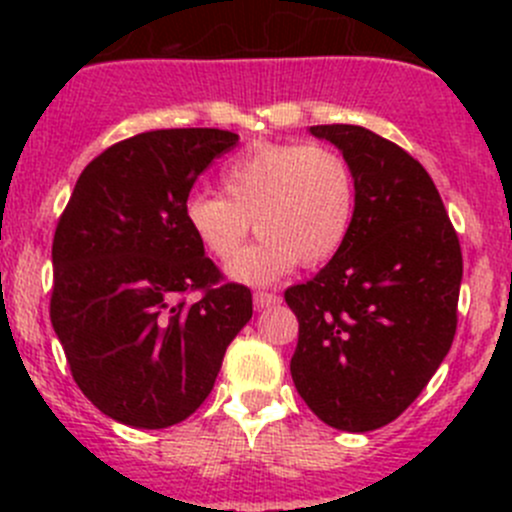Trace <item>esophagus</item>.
<instances>
[{"label": "esophagus", "instance_id": "34e87169", "mask_svg": "<svg viewBox=\"0 0 512 512\" xmlns=\"http://www.w3.org/2000/svg\"><path fill=\"white\" fill-rule=\"evenodd\" d=\"M255 307L257 309H265V307H272V304H280V294L275 292H255Z\"/></svg>", "mask_w": 512, "mask_h": 512}]
</instances>
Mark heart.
Instances as JSON below:
<instances>
[{"mask_svg":"<svg viewBox=\"0 0 512 512\" xmlns=\"http://www.w3.org/2000/svg\"><path fill=\"white\" fill-rule=\"evenodd\" d=\"M223 195L185 198L190 235L213 260L240 252L252 223L262 240L230 265L232 277L265 285L297 262L322 265L342 250L356 210V180L342 153L317 143L260 141L220 173Z\"/></svg>","mask_w":512,"mask_h":512,"instance_id":"1","label":"heart"}]
</instances>
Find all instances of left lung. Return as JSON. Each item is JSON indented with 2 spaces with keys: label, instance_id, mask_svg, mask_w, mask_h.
<instances>
[{
  "label": "left lung",
  "instance_id": "8db88e82",
  "mask_svg": "<svg viewBox=\"0 0 512 512\" xmlns=\"http://www.w3.org/2000/svg\"><path fill=\"white\" fill-rule=\"evenodd\" d=\"M352 165L356 210L342 250L285 292L299 322L289 371L304 404L339 431L399 418L426 389L458 324L463 255L414 156L361 126H312Z\"/></svg>",
  "mask_w": 512,
  "mask_h": 512
}]
</instances>
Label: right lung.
<instances>
[{"mask_svg": "<svg viewBox=\"0 0 512 512\" xmlns=\"http://www.w3.org/2000/svg\"><path fill=\"white\" fill-rule=\"evenodd\" d=\"M235 146L237 133L220 128L113 143L86 165L56 223L51 327L76 386L126 426L193 416L252 317L250 287L225 282L183 218L198 175Z\"/></svg>", "mask_w": 512, "mask_h": 512, "instance_id": "obj_1", "label": "right lung"}]
</instances>
